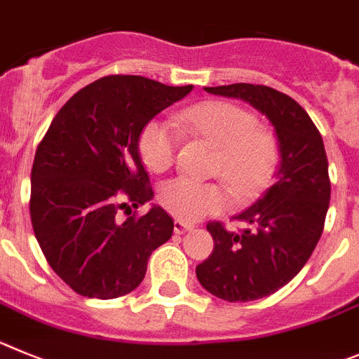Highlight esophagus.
Wrapping results in <instances>:
<instances>
[{
	"label": "esophagus",
	"instance_id": "obj_1",
	"mask_svg": "<svg viewBox=\"0 0 359 359\" xmlns=\"http://www.w3.org/2000/svg\"><path fill=\"white\" fill-rule=\"evenodd\" d=\"M191 224H186V222H180V219H175V222H173V231H175V234H182V232L191 231Z\"/></svg>",
	"mask_w": 359,
	"mask_h": 359
}]
</instances>
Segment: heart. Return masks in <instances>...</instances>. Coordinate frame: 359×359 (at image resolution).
<instances>
[{
	"label": "heart",
	"mask_w": 359,
	"mask_h": 359,
	"mask_svg": "<svg viewBox=\"0 0 359 359\" xmlns=\"http://www.w3.org/2000/svg\"><path fill=\"white\" fill-rule=\"evenodd\" d=\"M175 124L151 119L140 135V154L154 172H166L175 164L182 135H193L218 147L215 173L231 187L238 200L259 195L276 175L279 144L268 128L256 125L247 109L231 102H202L177 112ZM157 200L177 218L195 222L225 211L231 203L219 182H196L175 177L161 184Z\"/></svg>",
	"instance_id": "1"
}]
</instances>
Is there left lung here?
Returning a JSON list of instances; mask_svg holds the SVG:
<instances>
[{
	"label": "left lung",
	"mask_w": 359,
	"mask_h": 359,
	"mask_svg": "<svg viewBox=\"0 0 359 359\" xmlns=\"http://www.w3.org/2000/svg\"><path fill=\"white\" fill-rule=\"evenodd\" d=\"M205 91L245 100L270 119L280 168L266 195L234 216L247 229L232 232L222 222H209L215 248L196 266V277L209 293L227 302L263 299L302 270L320 240L331 200L324 141L308 112L272 87L232 83Z\"/></svg>",
	"instance_id": "left-lung-1"
}]
</instances>
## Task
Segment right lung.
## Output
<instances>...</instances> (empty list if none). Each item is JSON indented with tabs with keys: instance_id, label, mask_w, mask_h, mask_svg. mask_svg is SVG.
Returning a JSON list of instances; mask_svg holds the SVG:
<instances>
[{
	"instance_id": "1",
	"label": "right lung",
	"mask_w": 359,
	"mask_h": 359,
	"mask_svg": "<svg viewBox=\"0 0 359 359\" xmlns=\"http://www.w3.org/2000/svg\"><path fill=\"white\" fill-rule=\"evenodd\" d=\"M135 75H109L71 96L39 143L32 166V227L53 272L89 299H116L144 279L148 257L173 234L154 208L118 218L154 196L140 135L156 114L189 95Z\"/></svg>"
}]
</instances>
